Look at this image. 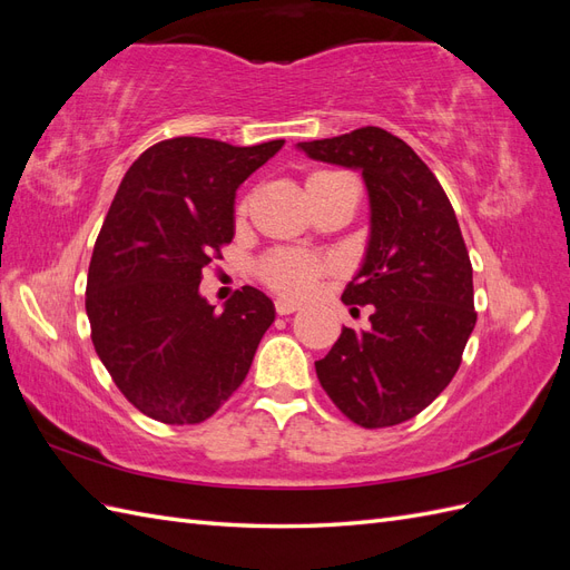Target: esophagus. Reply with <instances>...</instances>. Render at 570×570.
I'll return each mask as SVG.
<instances>
[{"instance_id": "esophagus-1", "label": "esophagus", "mask_w": 570, "mask_h": 570, "mask_svg": "<svg viewBox=\"0 0 570 570\" xmlns=\"http://www.w3.org/2000/svg\"><path fill=\"white\" fill-rule=\"evenodd\" d=\"M275 312H278V316H289L299 312V306L295 302H287V299H278L275 302Z\"/></svg>"}]
</instances>
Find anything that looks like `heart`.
I'll list each match as a JSON object with an SVG mask.
<instances>
[{
	"label": "heart",
	"instance_id": "obj_1",
	"mask_svg": "<svg viewBox=\"0 0 570 570\" xmlns=\"http://www.w3.org/2000/svg\"><path fill=\"white\" fill-rule=\"evenodd\" d=\"M325 176H333V174H316L312 180L325 178ZM245 212H247V206L243 204L237 209V214L245 216ZM325 271H327V264L323 262V258L297 254V252H275L266 258L262 268H258L264 283L271 289L281 292V295H285V297H295V299L312 295L318 278Z\"/></svg>",
	"mask_w": 570,
	"mask_h": 570
}]
</instances>
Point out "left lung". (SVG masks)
Returning <instances> with one entry per match:
<instances>
[{"label":"left lung","instance_id":"1","mask_svg":"<svg viewBox=\"0 0 570 570\" xmlns=\"http://www.w3.org/2000/svg\"><path fill=\"white\" fill-rule=\"evenodd\" d=\"M297 149L361 170L371 209L364 262L342 292L344 304H371V325L342 327L316 375L356 425L404 423L452 383L475 327L473 268L456 214L433 170L383 128Z\"/></svg>","mask_w":570,"mask_h":570}]
</instances>
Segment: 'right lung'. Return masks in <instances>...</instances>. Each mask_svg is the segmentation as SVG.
Instances as JSON below:
<instances>
[{
    "mask_svg": "<svg viewBox=\"0 0 570 570\" xmlns=\"http://www.w3.org/2000/svg\"><path fill=\"white\" fill-rule=\"evenodd\" d=\"M285 140L235 147L174 137L149 147L118 185L95 243L85 308L116 387L145 416L195 425L243 385L275 318L245 285L216 312L202 268L235 235V195Z\"/></svg>",
    "mask_w": 570,
    "mask_h": 570,
    "instance_id": "1",
    "label": "right lung"
}]
</instances>
